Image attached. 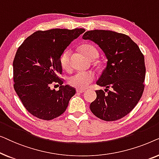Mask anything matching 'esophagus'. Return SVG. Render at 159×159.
Here are the masks:
<instances>
[{"label":"esophagus","mask_w":159,"mask_h":159,"mask_svg":"<svg viewBox=\"0 0 159 159\" xmlns=\"http://www.w3.org/2000/svg\"><path fill=\"white\" fill-rule=\"evenodd\" d=\"M77 92L80 93H83L85 92V90H82V89H77Z\"/></svg>","instance_id":"1"}]
</instances>
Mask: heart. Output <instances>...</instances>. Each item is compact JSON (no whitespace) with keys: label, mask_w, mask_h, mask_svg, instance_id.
Returning a JSON list of instances; mask_svg holds the SVG:
<instances>
[{"label":"heart","mask_w":159,"mask_h":159,"mask_svg":"<svg viewBox=\"0 0 159 159\" xmlns=\"http://www.w3.org/2000/svg\"><path fill=\"white\" fill-rule=\"evenodd\" d=\"M82 53L87 58H90L94 56H98L97 49L92 45L84 44L81 47ZM60 63L63 69L69 70L71 68V51L66 50L61 54L60 58ZM95 79V75L91 71H77L71 75L69 79V82L71 85L80 89L86 88Z\"/></svg>","instance_id":"heart-1"}]
</instances>
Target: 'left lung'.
Segmentation results:
<instances>
[{"instance_id": "obj_1", "label": "left lung", "mask_w": 159, "mask_h": 159, "mask_svg": "<svg viewBox=\"0 0 159 159\" xmlns=\"http://www.w3.org/2000/svg\"><path fill=\"white\" fill-rule=\"evenodd\" d=\"M82 38L96 43L107 59L96 84L106 87L107 93L95 91L97 98L90 103L91 111L104 121L123 118L138 104L144 90V56L138 45L125 34L95 30L86 32Z\"/></svg>"}]
</instances>
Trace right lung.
I'll return each instance as SVG.
<instances>
[{
  "label": "right lung",
  "mask_w": 159,
  "mask_h": 159,
  "mask_svg": "<svg viewBox=\"0 0 159 159\" xmlns=\"http://www.w3.org/2000/svg\"><path fill=\"white\" fill-rule=\"evenodd\" d=\"M85 30L52 29L37 31L17 50L13 62L14 88L30 114L51 120L66 111L76 90L58 78L62 72L60 58L64 50ZM60 84L51 90V84Z\"/></svg>",
  "instance_id": "1"
}]
</instances>
